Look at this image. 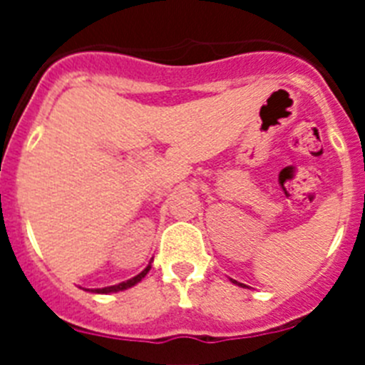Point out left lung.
Here are the masks:
<instances>
[{
	"label": "left lung",
	"mask_w": 365,
	"mask_h": 365,
	"mask_svg": "<svg viewBox=\"0 0 365 365\" xmlns=\"http://www.w3.org/2000/svg\"><path fill=\"white\" fill-rule=\"evenodd\" d=\"M232 283H235V285H240V287H245L243 283H237V282H235V279H232Z\"/></svg>",
	"instance_id": "1"
}]
</instances>
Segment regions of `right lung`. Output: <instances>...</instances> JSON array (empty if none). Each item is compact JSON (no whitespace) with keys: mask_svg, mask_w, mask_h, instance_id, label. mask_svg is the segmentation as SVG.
Segmentation results:
<instances>
[{"mask_svg":"<svg viewBox=\"0 0 365 365\" xmlns=\"http://www.w3.org/2000/svg\"><path fill=\"white\" fill-rule=\"evenodd\" d=\"M150 269H151V263H150V265L146 267V269L143 270V272L137 274V276H135V278L125 279V282L118 283V285L104 287V289H91V292H96V294H111V292H120V291H125V289H130V287L137 285L138 282H143V278H144V276H146L148 272H150Z\"/></svg>","mask_w":365,"mask_h":365,"instance_id":"1","label":"right lung"}]
</instances>
